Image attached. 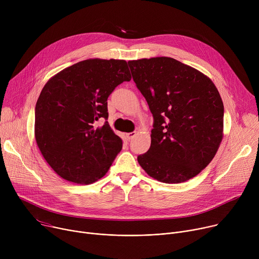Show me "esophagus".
<instances>
[{
    "label": "esophagus",
    "mask_w": 259,
    "mask_h": 259,
    "mask_svg": "<svg viewBox=\"0 0 259 259\" xmlns=\"http://www.w3.org/2000/svg\"><path fill=\"white\" fill-rule=\"evenodd\" d=\"M135 135H136V132H129V133H126V137H127L129 140L132 139Z\"/></svg>",
    "instance_id": "esophagus-1"
}]
</instances>
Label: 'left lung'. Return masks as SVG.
<instances>
[{
  "instance_id": "left-lung-1",
  "label": "left lung",
  "mask_w": 259,
  "mask_h": 259,
  "mask_svg": "<svg viewBox=\"0 0 259 259\" xmlns=\"http://www.w3.org/2000/svg\"><path fill=\"white\" fill-rule=\"evenodd\" d=\"M128 64L154 117L151 147L137 157L139 165L166 184L194 178L213 160L223 138L224 106L217 88L172 58Z\"/></svg>"
}]
</instances>
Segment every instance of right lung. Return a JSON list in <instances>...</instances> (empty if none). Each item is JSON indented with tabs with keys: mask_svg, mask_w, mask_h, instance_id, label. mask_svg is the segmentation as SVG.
I'll use <instances>...</instances> for the list:
<instances>
[{
	"mask_svg": "<svg viewBox=\"0 0 259 259\" xmlns=\"http://www.w3.org/2000/svg\"><path fill=\"white\" fill-rule=\"evenodd\" d=\"M131 74L124 60L90 59L53 76L35 108V138L50 166L64 180L89 185L100 180L122 150L107 121V98Z\"/></svg>",
	"mask_w": 259,
	"mask_h": 259,
	"instance_id": "add662e5",
	"label": "right lung"
}]
</instances>
